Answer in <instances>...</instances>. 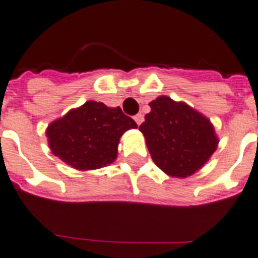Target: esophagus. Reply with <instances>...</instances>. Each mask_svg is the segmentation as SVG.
I'll list each match as a JSON object with an SVG mask.
<instances>
[{
	"label": "esophagus",
	"instance_id": "obj_1",
	"mask_svg": "<svg viewBox=\"0 0 258 258\" xmlns=\"http://www.w3.org/2000/svg\"><path fill=\"white\" fill-rule=\"evenodd\" d=\"M134 121L137 122V125H141L142 124V121H144V116H142L141 113L136 114V116H134Z\"/></svg>",
	"mask_w": 258,
	"mask_h": 258
}]
</instances>
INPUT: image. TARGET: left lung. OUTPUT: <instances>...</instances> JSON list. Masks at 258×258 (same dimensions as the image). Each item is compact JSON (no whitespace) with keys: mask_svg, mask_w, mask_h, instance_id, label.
<instances>
[{"mask_svg":"<svg viewBox=\"0 0 258 258\" xmlns=\"http://www.w3.org/2000/svg\"><path fill=\"white\" fill-rule=\"evenodd\" d=\"M140 131L154 163L172 177H188L201 169L217 150L215 129L206 116L184 102L158 96L150 102Z\"/></svg>","mask_w":258,"mask_h":258,"instance_id":"8db88e82","label":"left lung"}]
</instances>
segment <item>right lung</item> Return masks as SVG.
Masks as SVG:
<instances>
[{
  "label": "right lung",
  "instance_id": "obj_1",
  "mask_svg": "<svg viewBox=\"0 0 258 258\" xmlns=\"http://www.w3.org/2000/svg\"><path fill=\"white\" fill-rule=\"evenodd\" d=\"M136 127L120 107L89 100L52 121L45 136L53 155L78 171H90L113 163L121 136Z\"/></svg>",
  "mask_w": 258,
  "mask_h": 258
}]
</instances>
